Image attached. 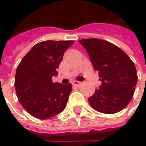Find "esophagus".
Masks as SVG:
<instances>
[{"instance_id": "obj_1", "label": "esophagus", "mask_w": 146, "mask_h": 146, "mask_svg": "<svg viewBox=\"0 0 146 146\" xmlns=\"http://www.w3.org/2000/svg\"><path fill=\"white\" fill-rule=\"evenodd\" d=\"M80 84H81V83L80 82V81H77V80H74V81L72 82V84H73V86H76V87H78V86L80 85Z\"/></svg>"}]
</instances>
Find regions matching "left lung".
Listing matches in <instances>:
<instances>
[{"label":"left lung","instance_id":"8db88e82","mask_svg":"<svg viewBox=\"0 0 146 146\" xmlns=\"http://www.w3.org/2000/svg\"><path fill=\"white\" fill-rule=\"evenodd\" d=\"M79 42L88 53L102 81L99 88L88 98L90 105L106 114L123 110L131 100L138 81L134 62L124 51L106 40L91 38Z\"/></svg>","mask_w":146,"mask_h":146}]
</instances>
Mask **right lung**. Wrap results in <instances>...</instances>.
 <instances>
[{
	"mask_svg": "<svg viewBox=\"0 0 146 146\" xmlns=\"http://www.w3.org/2000/svg\"><path fill=\"white\" fill-rule=\"evenodd\" d=\"M73 40H47L33 46L18 66L15 88L19 101L31 116L50 119L62 113L72 92V84L52 82L64 52Z\"/></svg>",
	"mask_w": 146,
	"mask_h": 146,
	"instance_id": "obj_1",
	"label": "right lung"
}]
</instances>
